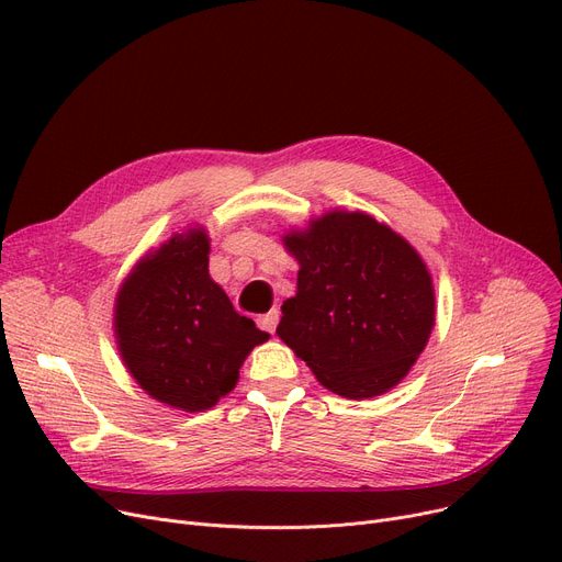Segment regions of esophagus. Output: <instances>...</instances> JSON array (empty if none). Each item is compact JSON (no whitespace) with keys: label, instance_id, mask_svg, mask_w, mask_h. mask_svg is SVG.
Returning <instances> with one entry per match:
<instances>
[{"label":"esophagus","instance_id":"1","mask_svg":"<svg viewBox=\"0 0 562 562\" xmlns=\"http://www.w3.org/2000/svg\"><path fill=\"white\" fill-rule=\"evenodd\" d=\"M278 318H280V312L273 307L271 312H266V314H261L259 318H257V323H259V328L261 330H266V333H276V328H278Z\"/></svg>","mask_w":562,"mask_h":562}]
</instances>
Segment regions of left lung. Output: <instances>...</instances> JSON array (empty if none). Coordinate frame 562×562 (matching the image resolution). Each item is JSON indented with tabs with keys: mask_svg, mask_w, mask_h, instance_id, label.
I'll use <instances>...</instances> for the list:
<instances>
[{
	"mask_svg": "<svg viewBox=\"0 0 562 562\" xmlns=\"http://www.w3.org/2000/svg\"><path fill=\"white\" fill-rule=\"evenodd\" d=\"M282 244L301 271L278 337L344 398L396 387L435 326V286L422 255L390 225L344 210L289 229Z\"/></svg>",
	"mask_w": 562,
	"mask_h": 562,
	"instance_id": "left-lung-1",
	"label": "left lung"
}]
</instances>
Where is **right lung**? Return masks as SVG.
Listing matches in <instances>:
<instances>
[{"instance_id":"obj_1","label":"right lung","mask_w":562,"mask_h":562,"mask_svg":"<svg viewBox=\"0 0 562 562\" xmlns=\"http://www.w3.org/2000/svg\"><path fill=\"white\" fill-rule=\"evenodd\" d=\"M113 333L138 387L184 412L227 396L250 350L271 337L212 280L210 234L200 225L138 259L117 289Z\"/></svg>"}]
</instances>
